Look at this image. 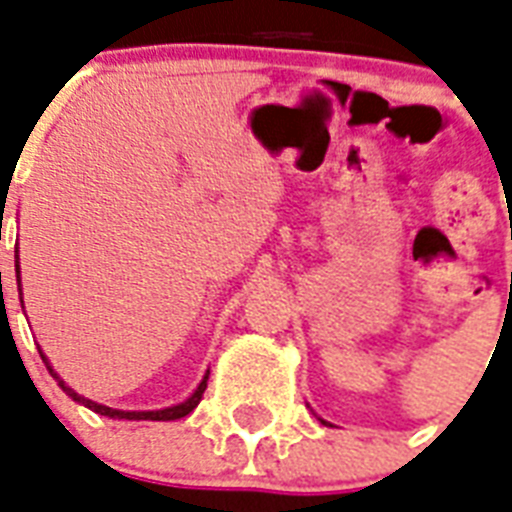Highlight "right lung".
I'll return each instance as SVG.
<instances>
[{
    "label": "right lung",
    "instance_id": "add662e5",
    "mask_svg": "<svg viewBox=\"0 0 512 512\" xmlns=\"http://www.w3.org/2000/svg\"><path fill=\"white\" fill-rule=\"evenodd\" d=\"M42 358H44V356H42ZM44 364H47V361H44ZM47 369H50L52 377L58 380L60 388L66 390L68 396L74 398V401H79V404H84V406H87V409H92V412L103 414V417H114V420H180V417H185V414H191L193 409L199 406L201 393L207 390V377H209V374H207V377L201 380V385H199V388H196V393H193V396L188 398V401H183V404L170 406V409H159V412H122V409H111V406L95 404V401H90V398H82V396H79V393H74V390L68 388L66 382L60 380L58 374L52 372V366H50V364H47Z\"/></svg>",
    "mask_w": 512,
    "mask_h": 512
}]
</instances>
